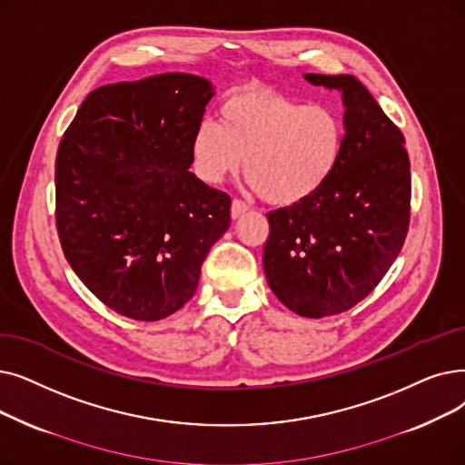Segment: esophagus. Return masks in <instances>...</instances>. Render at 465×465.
I'll return each instance as SVG.
<instances>
[{
    "instance_id": "34e87169",
    "label": "esophagus",
    "mask_w": 465,
    "mask_h": 465,
    "mask_svg": "<svg viewBox=\"0 0 465 465\" xmlns=\"http://www.w3.org/2000/svg\"><path fill=\"white\" fill-rule=\"evenodd\" d=\"M247 211H249V205L245 203V201H241V199H233V203H232V218H239V216H243Z\"/></svg>"
}]
</instances>
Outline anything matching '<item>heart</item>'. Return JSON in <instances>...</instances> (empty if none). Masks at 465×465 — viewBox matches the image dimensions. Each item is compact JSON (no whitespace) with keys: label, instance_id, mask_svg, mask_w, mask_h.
<instances>
[{"label":"heart","instance_id":"b5f03b06","mask_svg":"<svg viewBox=\"0 0 465 465\" xmlns=\"http://www.w3.org/2000/svg\"><path fill=\"white\" fill-rule=\"evenodd\" d=\"M220 125L203 121L192 138L193 169L207 184L235 174L245 159L251 186L268 203L289 207L317 193L344 146L340 114L279 93H230Z\"/></svg>","mask_w":465,"mask_h":465}]
</instances>
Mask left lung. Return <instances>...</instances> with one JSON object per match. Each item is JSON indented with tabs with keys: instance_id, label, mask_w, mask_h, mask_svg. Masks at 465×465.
Here are the masks:
<instances>
[{
	"instance_id": "left-lung-1",
	"label": "left lung",
	"mask_w": 465,
	"mask_h": 465,
	"mask_svg": "<svg viewBox=\"0 0 465 465\" xmlns=\"http://www.w3.org/2000/svg\"><path fill=\"white\" fill-rule=\"evenodd\" d=\"M304 77L341 93L344 146L317 193L268 213L264 272L291 312L321 319L367 298L399 256L411 222V161L405 136L357 77Z\"/></svg>"
}]
</instances>
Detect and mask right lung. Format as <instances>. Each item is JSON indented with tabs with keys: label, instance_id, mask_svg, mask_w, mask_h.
I'll return each instance as SVG.
<instances>
[{
	"label": "right lung",
	"instance_id": "right-lung-1",
	"mask_svg": "<svg viewBox=\"0 0 465 465\" xmlns=\"http://www.w3.org/2000/svg\"><path fill=\"white\" fill-rule=\"evenodd\" d=\"M213 94L209 79L178 72L103 85L60 140V245L84 285L119 315L159 321L183 308L230 228V195L190 171Z\"/></svg>",
	"mask_w": 465,
	"mask_h": 465
}]
</instances>
